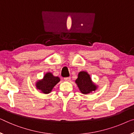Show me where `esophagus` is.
Listing matches in <instances>:
<instances>
[{
    "instance_id": "1",
    "label": "esophagus",
    "mask_w": 134,
    "mask_h": 134,
    "mask_svg": "<svg viewBox=\"0 0 134 134\" xmlns=\"http://www.w3.org/2000/svg\"><path fill=\"white\" fill-rule=\"evenodd\" d=\"M64 79L65 81H70L71 79V77H64Z\"/></svg>"
}]
</instances>
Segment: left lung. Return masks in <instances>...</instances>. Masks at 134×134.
<instances>
[{
	"label": "left lung",
	"instance_id": "obj_1",
	"mask_svg": "<svg viewBox=\"0 0 134 134\" xmlns=\"http://www.w3.org/2000/svg\"><path fill=\"white\" fill-rule=\"evenodd\" d=\"M75 83L79 88V91L83 94L93 93L98 88V86L93 82L90 75L85 71L79 72L77 78L75 80Z\"/></svg>",
	"mask_w": 134,
	"mask_h": 134
}]
</instances>
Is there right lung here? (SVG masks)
I'll use <instances>...</instances> for the list:
<instances>
[{"instance_id": "1", "label": "right lung", "mask_w": 134, "mask_h": 134, "mask_svg": "<svg viewBox=\"0 0 134 134\" xmlns=\"http://www.w3.org/2000/svg\"><path fill=\"white\" fill-rule=\"evenodd\" d=\"M60 81V78L53 76L52 73L47 72L44 75L43 79L38 80L35 82V87L42 93H51L56 85Z\"/></svg>"}]
</instances>
